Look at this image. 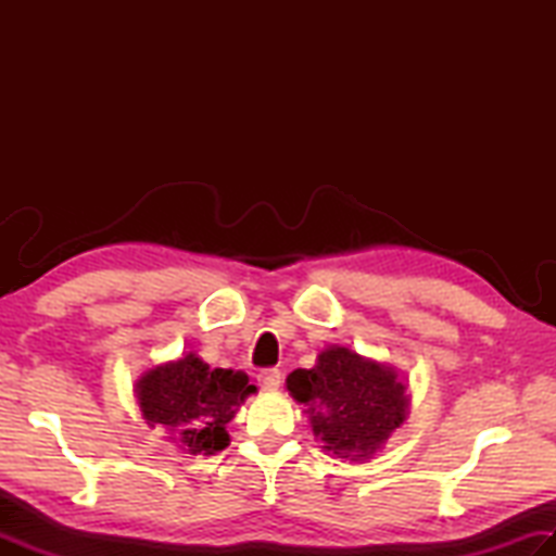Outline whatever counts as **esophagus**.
<instances>
[{
  "mask_svg": "<svg viewBox=\"0 0 556 556\" xmlns=\"http://www.w3.org/2000/svg\"><path fill=\"white\" fill-rule=\"evenodd\" d=\"M281 382V372L277 368H267L257 375V384L265 389V392H277Z\"/></svg>",
  "mask_w": 556,
  "mask_h": 556,
  "instance_id": "esophagus-1",
  "label": "esophagus"
}]
</instances>
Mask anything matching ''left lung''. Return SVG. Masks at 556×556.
Instances as JSON below:
<instances>
[{
	"instance_id": "obj_1",
	"label": "left lung",
	"mask_w": 556,
	"mask_h": 556,
	"mask_svg": "<svg viewBox=\"0 0 556 556\" xmlns=\"http://www.w3.org/2000/svg\"><path fill=\"white\" fill-rule=\"evenodd\" d=\"M287 389L308 406L313 434L337 458H370L408 416L399 372L346 346H329L315 368L293 370Z\"/></svg>"
}]
</instances>
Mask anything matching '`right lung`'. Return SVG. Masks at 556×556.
<instances>
[{"label":"right lung","instance_id":"1","mask_svg":"<svg viewBox=\"0 0 556 556\" xmlns=\"http://www.w3.org/2000/svg\"><path fill=\"white\" fill-rule=\"evenodd\" d=\"M257 389L241 370L215 368L186 353L140 375L136 399L150 428L169 434L184 454H215L229 446L227 422Z\"/></svg>","mask_w":556,"mask_h":556}]
</instances>
